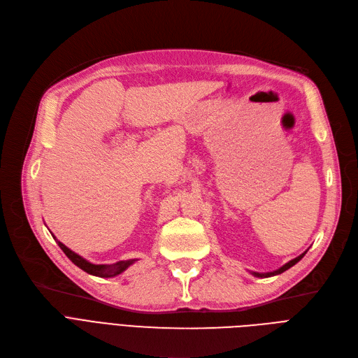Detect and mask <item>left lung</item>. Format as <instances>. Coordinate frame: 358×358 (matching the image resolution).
<instances>
[{
	"mask_svg": "<svg viewBox=\"0 0 358 358\" xmlns=\"http://www.w3.org/2000/svg\"><path fill=\"white\" fill-rule=\"evenodd\" d=\"M308 251H305L303 254H300L299 257H296L294 259H292V261H289V262H286V264L283 266V267H280L278 270H275V271H271V273H252L255 277H261V278H266V277H271V275H277V274H281V273H285L286 270H289L290 267H293L296 262H299L300 259H302L303 257H305V254H306Z\"/></svg>",
	"mask_w": 358,
	"mask_h": 358,
	"instance_id": "left-lung-1",
	"label": "left lung"
}]
</instances>
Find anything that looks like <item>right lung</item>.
Returning a JSON list of instances; mask_svg holds the SVG:
<instances>
[{"instance_id":"right-lung-1","label":"right lung","mask_w":358,"mask_h":358,"mask_svg":"<svg viewBox=\"0 0 358 358\" xmlns=\"http://www.w3.org/2000/svg\"><path fill=\"white\" fill-rule=\"evenodd\" d=\"M55 238V236H53ZM56 239V238H55ZM56 242H58V245L61 247V250L65 252V255L73 262L75 266L80 267L81 270H84L85 273L88 274H92V275H97V277H115V275H119L122 274L126 268H129L131 264L136 259H126V261H119V262H115V264H92V262L87 261L85 258H83L81 255L75 254L73 251H71L68 247H65L64 243L61 241L56 239Z\"/></svg>"}]
</instances>
